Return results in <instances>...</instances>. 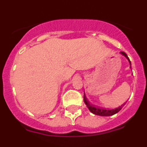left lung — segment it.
<instances>
[{
  "instance_id": "left-lung-1",
  "label": "left lung",
  "mask_w": 147,
  "mask_h": 147,
  "mask_svg": "<svg viewBox=\"0 0 147 147\" xmlns=\"http://www.w3.org/2000/svg\"><path fill=\"white\" fill-rule=\"evenodd\" d=\"M121 53L122 55H123V56H124L125 57L128 59V61H129V63H130V68H131V61H130V60H129V57L127 56V55H126L124 52H121ZM84 102H85L86 105L87 106V107H88V109L90 110V111H91V112H92L93 114H96V115H99V116H101V117H108V116H112V115H114V114H117V113H118L119 111L120 110L122 109V107L124 106V104H123L121 106V107H119L118 108L114 109H102V108H99V107H94V105H92V104H90L89 101L87 100L85 94H84Z\"/></svg>"
}]
</instances>
